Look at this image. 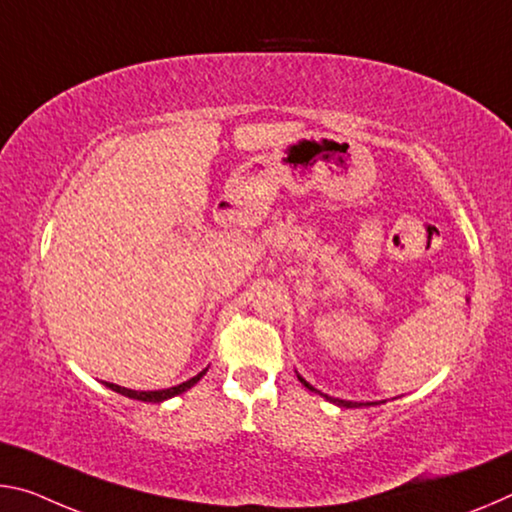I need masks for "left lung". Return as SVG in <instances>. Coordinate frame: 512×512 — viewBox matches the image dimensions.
I'll return each mask as SVG.
<instances>
[{
  "label": "left lung",
  "instance_id": "8db88e82",
  "mask_svg": "<svg viewBox=\"0 0 512 512\" xmlns=\"http://www.w3.org/2000/svg\"><path fill=\"white\" fill-rule=\"evenodd\" d=\"M298 380H300V383H303L307 389H310V392H316V389L310 385V383H307V380L305 378H300L298 376ZM321 396H326V399L330 401V403H337L339 405V408H360V405L362 403H353V401H342V399H332V396H328V394H321ZM364 405H373V403H364Z\"/></svg>",
  "mask_w": 512,
  "mask_h": 512
}]
</instances>
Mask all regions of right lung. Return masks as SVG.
Returning <instances> with one entry per match:
<instances>
[{"label":"right lung","instance_id":"add662e5","mask_svg":"<svg viewBox=\"0 0 512 512\" xmlns=\"http://www.w3.org/2000/svg\"><path fill=\"white\" fill-rule=\"evenodd\" d=\"M205 373H207V369H202V371L198 373V376L189 378V380H186V383H182V385H175V387H168V389H154V392H136V389L120 387V385H116V383H104V385H107L109 389H113V392H118V394H123V396H129V399L145 401V403H161V401L173 399V396L186 392V389H191L193 385L198 383V380H200L202 376H205Z\"/></svg>","mask_w":512,"mask_h":512}]
</instances>
